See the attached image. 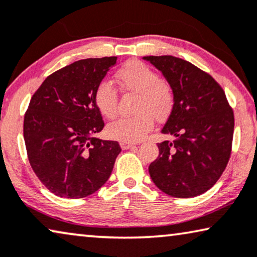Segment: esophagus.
I'll use <instances>...</instances> for the list:
<instances>
[{
  "label": "esophagus",
  "mask_w": 257,
  "mask_h": 257,
  "mask_svg": "<svg viewBox=\"0 0 257 257\" xmlns=\"http://www.w3.org/2000/svg\"><path fill=\"white\" fill-rule=\"evenodd\" d=\"M120 147L122 148V150H128V148L135 147V144L126 143V141H120Z\"/></svg>",
  "instance_id": "1"
}]
</instances>
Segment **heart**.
Segmentation results:
<instances>
[{"instance_id":"heart-1","label":"heart","mask_w":257,"mask_h":257,"mask_svg":"<svg viewBox=\"0 0 257 257\" xmlns=\"http://www.w3.org/2000/svg\"><path fill=\"white\" fill-rule=\"evenodd\" d=\"M118 80L127 90L139 92L133 116H122L107 125V135L114 139L135 143L153 127V116L163 119L173 107V91L159 74L140 61H130L117 74ZM96 106L104 117L112 118L117 112L118 94L113 84L103 80L95 89Z\"/></svg>"}]
</instances>
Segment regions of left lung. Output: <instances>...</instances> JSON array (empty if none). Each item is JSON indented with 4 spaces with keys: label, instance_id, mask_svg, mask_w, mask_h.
<instances>
[{
    "label": "left lung",
    "instance_id": "left-lung-1",
    "mask_svg": "<svg viewBox=\"0 0 257 257\" xmlns=\"http://www.w3.org/2000/svg\"><path fill=\"white\" fill-rule=\"evenodd\" d=\"M143 59L161 72L174 97L161 133L175 139L158 144L159 156L148 168L152 181L177 198L202 195L215 184L229 160L234 114L225 92L213 77L183 59Z\"/></svg>",
    "mask_w": 257,
    "mask_h": 257
}]
</instances>
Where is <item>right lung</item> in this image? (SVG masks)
Masks as SVG:
<instances>
[{"label": "right lung", "mask_w": 257, "mask_h": 257, "mask_svg": "<svg viewBox=\"0 0 257 257\" xmlns=\"http://www.w3.org/2000/svg\"><path fill=\"white\" fill-rule=\"evenodd\" d=\"M117 57L83 59L46 77L24 117L33 172L55 196L83 198L109 180L121 148L96 138L104 127L94 94Z\"/></svg>", "instance_id": "1"}]
</instances>
